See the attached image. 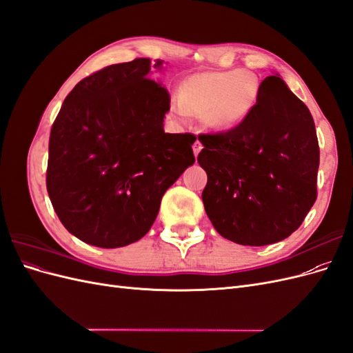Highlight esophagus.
<instances>
[{"instance_id": "1", "label": "esophagus", "mask_w": 353, "mask_h": 353, "mask_svg": "<svg viewBox=\"0 0 353 353\" xmlns=\"http://www.w3.org/2000/svg\"><path fill=\"white\" fill-rule=\"evenodd\" d=\"M201 148H203V145H201V143L197 140V141L193 144V152H194V156H197V154L200 153Z\"/></svg>"}]
</instances>
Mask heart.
Listing matches in <instances>:
<instances>
[{
  "label": "heart",
  "instance_id": "1",
  "mask_svg": "<svg viewBox=\"0 0 353 353\" xmlns=\"http://www.w3.org/2000/svg\"><path fill=\"white\" fill-rule=\"evenodd\" d=\"M258 94L259 82L250 72L234 69L197 73L181 85L174 109L179 116L187 112L201 116L209 130L223 132L248 119Z\"/></svg>",
  "mask_w": 353,
  "mask_h": 353
}]
</instances>
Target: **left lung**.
Instances as JSON below:
<instances>
[{"mask_svg": "<svg viewBox=\"0 0 353 353\" xmlns=\"http://www.w3.org/2000/svg\"><path fill=\"white\" fill-rule=\"evenodd\" d=\"M199 140L203 205L223 239L266 245L302 225L316 200L319 147L311 112L280 74L262 81L240 126Z\"/></svg>", "mask_w": 353, "mask_h": 353, "instance_id": "1", "label": "left lung"}]
</instances>
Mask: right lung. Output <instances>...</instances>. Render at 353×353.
Returning a JSON list of instances; mask_svg holds the SVG:
<instances>
[{"mask_svg": "<svg viewBox=\"0 0 353 353\" xmlns=\"http://www.w3.org/2000/svg\"><path fill=\"white\" fill-rule=\"evenodd\" d=\"M162 60L135 59L83 78L51 126L47 191L65 228L83 243L123 248L152 228L160 200L194 163L193 134H166Z\"/></svg>", "mask_w": 353, "mask_h": 353, "instance_id": "right-lung-1", "label": "right lung"}]
</instances>
